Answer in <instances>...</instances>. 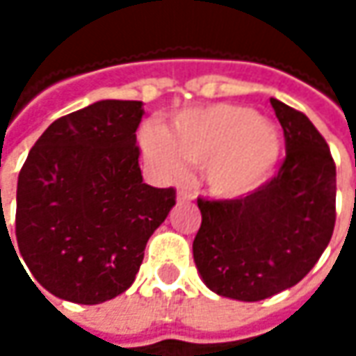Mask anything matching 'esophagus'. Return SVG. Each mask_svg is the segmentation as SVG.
I'll return each instance as SVG.
<instances>
[{"label":"esophagus","instance_id":"esophagus-1","mask_svg":"<svg viewBox=\"0 0 356 356\" xmlns=\"http://www.w3.org/2000/svg\"><path fill=\"white\" fill-rule=\"evenodd\" d=\"M192 198H194V192H192V190H188V188H184V186L178 190V200H180V202H188V200H192Z\"/></svg>","mask_w":356,"mask_h":356}]
</instances>
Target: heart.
Instances as JSON below:
<instances>
[{"mask_svg": "<svg viewBox=\"0 0 356 356\" xmlns=\"http://www.w3.org/2000/svg\"><path fill=\"white\" fill-rule=\"evenodd\" d=\"M146 154L168 174L182 170V158L204 165L213 194L236 198L266 182L275 168L281 138L275 124L238 104H210L188 111L170 130L143 132Z\"/></svg>", "mask_w": 356, "mask_h": 356, "instance_id": "1", "label": "heart"}]
</instances>
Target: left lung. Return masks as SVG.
<instances>
[{"instance_id": "left-lung-1", "label": "left lung", "mask_w": 356, "mask_h": 356, "mask_svg": "<svg viewBox=\"0 0 356 356\" xmlns=\"http://www.w3.org/2000/svg\"><path fill=\"white\" fill-rule=\"evenodd\" d=\"M271 106L285 138L277 174L232 200L198 198L194 261L222 297L261 301L293 287L319 261L335 229L337 170L329 144L301 111Z\"/></svg>"}]
</instances>
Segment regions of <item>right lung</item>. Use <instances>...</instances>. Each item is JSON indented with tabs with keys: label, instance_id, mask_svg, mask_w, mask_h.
I'll return each instance as SVG.
<instances>
[{
	"label": "right lung",
	"instance_id": "add662e5",
	"mask_svg": "<svg viewBox=\"0 0 356 356\" xmlns=\"http://www.w3.org/2000/svg\"><path fill=\"white\" fill-rule=\"evenodd\" d=\"M143 115L140 101H99L65 115L39 136L21 168L19 253L59 299L97 305L127 291L146 241L176 204L174 188L143 182Z\"/></svg>",
	"mask_w": 356,
	"mask_h": 356
}]
</instances>
